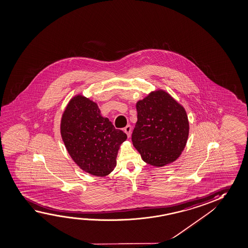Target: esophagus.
<instances>
[{"label": "esophagus", "mask_w": 248, "mask_h": 248, "mask_svg": "<svg viewBox=\"0 0 248 248\" xmlns=\"http://www.w3.org/2000/svg\"><path fill=\"white\" fill-rule=\"evenodd\" d=\"M124 132L126 133L127 137L129 138L130 136H131V133H132V127H131V126L127 125V126L124 128Z\"/></svg>", "instance_id": "obj_1"}]
</instances>
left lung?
I'll return each instance as SVG.
<instances>
[{"instance_id": "left-lung-1", "label": "left lung", "mask_w": 248, "mask_h": 248, "mask_svg": "<svg viewBox=\"0 0 248 248\" xmlns=\"http://www.w3.org/2000/svg\"><path fill=\"white\" fill-rule=\"evenodd\" d=\"M132 141L143 161L156 167L176 161L185 150L189 124L185 108L165 91L138 101Z\"/></svg>"}]
</instances>
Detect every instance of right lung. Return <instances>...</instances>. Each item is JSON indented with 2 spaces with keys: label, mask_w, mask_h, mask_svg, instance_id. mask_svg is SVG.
I'll use <instances>...</instances> for the list:
<instances>
[{
  "label": "right lung",
  "mask_w": 248,
  "mask_h": 248,
  "mask_svg": "<svg viewBox=\"0 0 248 248\" xmlns=\"http://www.w3.org/2000/svg\"><path fill=\"white\" fill-rule=\"evenodd\" d=\"M60 134L72 160L95 177L114 170L119 149L127 138L102 116L96 102L82 94L74 95L65 107Z\"/></svg>",
  "instance_id": "1"
}]
</instances>
